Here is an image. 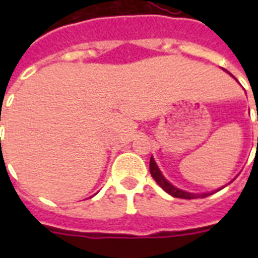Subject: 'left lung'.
Masks as SVG:
<instances>
[{"label": "left lung", "instance_id": "left-lung-1", "mask_svg": "<svg viewBox=\"0 0 258 258\" xmlns=\"http://www.w3.org/2000/svg\"><path fill=\"white\" fill-rule=\"evenodd\" d=\"M229 74V72H228ZM232 75V74H229ZM234 78V76H233ZM150 172H151V176H153L155 182H157L159 186H161L166 192H169L170 196L175 197V198H183V200H194V198H205V197L210 196V192H202V194H194V192H187L184 190H180V188L175 187L170 183L169 180L166 179L165 176L162 175L161 170L158 169L157 163L154 161V158H150Z\"/></svg>", "mask_w": 258, "mask_h": 258}]
</instances>
